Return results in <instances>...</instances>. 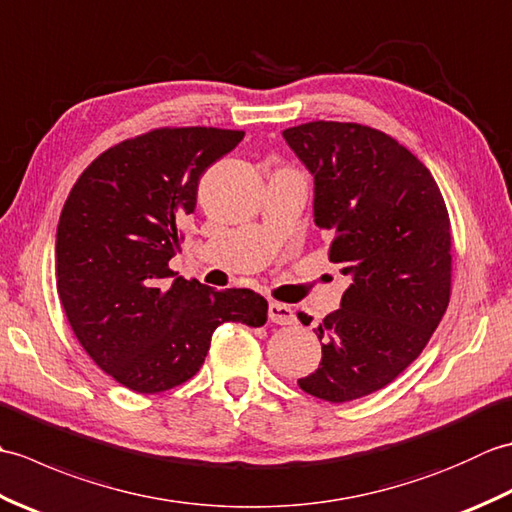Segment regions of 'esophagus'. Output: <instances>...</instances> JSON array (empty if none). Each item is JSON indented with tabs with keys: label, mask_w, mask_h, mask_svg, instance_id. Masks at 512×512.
Listing matches in <instances>:
<instances>
[{
	"label": "esophagus",
	"mask_w": 512,
	"mask_h": 512,
	"mask_svg": "<svg viewBox=\"0 0 512 512\" xmlns=\"http://www.w3.org/2000/svg\"><path fill=\"white\" fill-rule=\"evenodd\" d=\"M268 319L277 323V325H292L297 321L295 317V310H292L290 306H286V303H279V301H270L268 303Z\"/></svg>",
	"instance_id": "1"
}]
</instances>
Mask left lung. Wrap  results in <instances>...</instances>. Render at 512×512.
Wrapping results in <instances>:
<instances>
[{
    "label": "left lung",
    "instance_id": "left-lung-1",
    "mask_svg": "<svg viewBox=\"0 0 512 512\" xmlns=\"http://www.w3.org/2000/svg\"><path fill=\"white\" fill-rule=\"evenodd\" d=\"M284 138L314 176V224L352 277L314 330L323 358L299 378L310 396L350 402L416 361L451 297V222L431 171L380 129L312 121Z\"/></svg>",
    "mask_w": 512,
    "mask_h": 512
}]
</instances>
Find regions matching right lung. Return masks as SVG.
<instances>
[{"label":"right lung","mask_w":512,"mask_h":512,"mask_svg":"<svg viewBox=\"0 0 512 512\" xmlns=\"http://www.w3.org/2000/svg\"><path fill=\"white\" fill-rule=\"evenodd\" d=\"M242 138L239 129H151L92 160L63 204L54 248L63 312L92 361L136 394L198 374L217 325L266 323L257 292L213 290L169 268L202 173Z\"/></svg>","instance_id":"right-lung-1"}]
</instances>
